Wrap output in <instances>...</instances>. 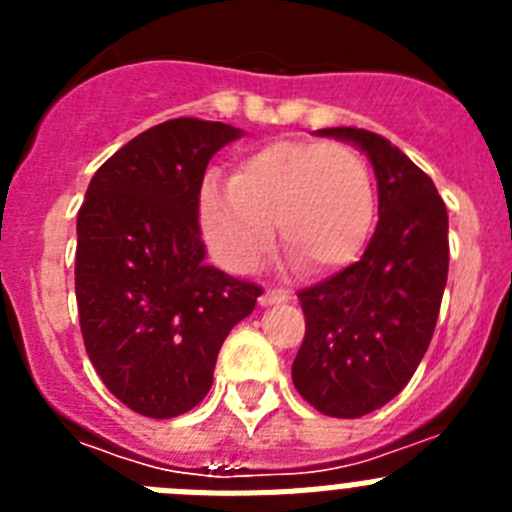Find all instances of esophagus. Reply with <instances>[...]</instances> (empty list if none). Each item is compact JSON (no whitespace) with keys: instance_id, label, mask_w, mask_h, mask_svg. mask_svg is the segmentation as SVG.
Returning <instances> with one entry per match:
<instances>
[{"instance_id":"1","label":"esophagus","mask_w":512,"mask_h":512,"mask_svg":"<svg viewBox=\"0 0 512 512\" xmlns=\"http://www.w3.org/2000/svg\"><path fill=\"white\" fill-rule=\"evenodd\" d=\"M292 300V295H289L287 289H266L264 295L259 297L261 305H279V302H289Z\"/></svg>"}]
</instances>
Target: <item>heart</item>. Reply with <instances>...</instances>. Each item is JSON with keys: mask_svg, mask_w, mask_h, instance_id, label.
Returning <instances> with one entry per match:
<instances>
[{"mask_svg": "<svg viewBox=\"0 0 512 512\" xmlns=\"http://www.w3.org/2000/svg\"><path fill=\"white\" fill-rule=\"evenodd\" d=\"M374 217L372 171L343 143L271 140L235 164L228 187L207 182L200 194L202 235L230 271L264 259L274 223L310 271L346 269L364 253Z\"/></svg>", "mask_w": 512, "mask_h": 512, "instance_id": "1", "label": "heart"}]
</instances>
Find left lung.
<instances>
[{
    "label": "left lung",
    "mask_w": 512,
    "mask_h": 512,
    "mask_svg": "<svg viewBox=\"0 0 512 512\" xmlns=\"http://www.w3.org/2000/svg\"><path fill=\"white\" fill-rule=\"evenodd\" d=\"M354 143L377 176L379 223L364 256L302 289L305 341L292 382L330 418L382 408L418 369L449 277V215L431 176L390 140L361 128H325Z\"/></svg>",
    "instance_id": "8db88e82"
}]
</instances>
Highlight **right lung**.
<instances>
[{
	"label": "right lung",
	"mask_w": 512,
	"mask_h": 512,
	"mask_svg": "<svg viewBox=\"0 0 512 512\" xmlns=\"http://www.w3.org/2000/svg\"><path fill=\"white\" fill-rule=\"evenodd\" d=\"M243 130L176 117L140 133L92 176L76 217V305L104 387L146 418L200 405L230 328L261 287L205 264L200 189Z\"/></svg>",
	"instance_id": "1"
}]
</instances>
